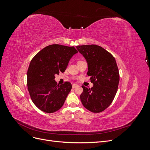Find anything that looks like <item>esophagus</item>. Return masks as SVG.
Segmentation results:
<instances>
[{
  "label": "esophagus",
  "instance_id": "1",
  "mask_svg": "<svg viewBox=\"0 0 150 150\" xmlns=\"http://www.w3.org/2000/svg\"><path fill=\"white\" fill-rule=\"evenodd\" d=\"M77 86H78V84H72V88H75L77 87Z\"/></svg>",
  "mask_w": 150,
  "mask_h": 150
}]
</instances>
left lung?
Returning <instances> with one entry per match:
<instances>
[{
	"label": "left lung",
	"mask_w": 150,
	"mask_h": 150,
	"mask_svg": "<svg viewBox=\"0 0 150 150\" xmlns=\"http://www.w3.org/2000/svg\"><path fill=\"white\" fill-rule=\"evenodd\" d=\"M76 48L87 61V74L94 84L91 88L82 86L81 103L90 111L102 112L111 104L118 88L120 74L115 58L95 44L77 46Z\"/></svg>",
	"instance_id": "1"
}]
</instances>
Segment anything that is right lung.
Segmentation results:
<instances>
[{"label":"right lung","instance_id":"obj_1","mask_svg":"<svg viewBox=\"0 0 150 150\" xmlns=\"http://www.w3.org/2000/svg\"><path fill=\"white\" fill-rule=\"evenodd\" d=\"M78 52L74 47L52 44L40 51L31 60L27 85L32 101L47 113L58 111L72 89L69 82L59 85L55 75L64 72L71 58Z\"/></svg>","mask_w":150,"mask_h":150}]
</instances>
